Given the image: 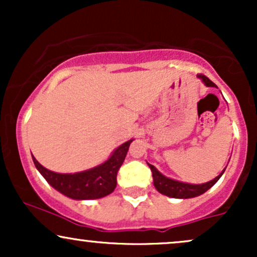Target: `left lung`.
Returning <instances> with one entry per match:
<instances>
[{
  "instance_id": "1",
  "label": "left lung",
  "mask_w": 257,
  "mask_h": 257,
  "mask_svg": "<svg viewBox=\"0 0 257 257\" xmlns=\"http://www.w3.org/2000/svg\"><path fill=\"white\" fill-rule=\"evenodd\" d=\"M197 77L202 79V82L204 83L206 87H216V84L213 83L206 76L204 75H197ZM149 164V167L151 168L152 170V176H153V185H155L156 190L158 191L159 193L164 194V196L172 197V198H180V199H186V198H193V197L200 196L210 187L216 184L219 181V179L222 176V174L225 173V169L220 173V175H217L216 178L210 180V181L204 182V184L194 185V184H187V182H181L178 181V180H174L170 178H167L163 174L159 173L152 164Z\"/></svg>"
}]
</instances>
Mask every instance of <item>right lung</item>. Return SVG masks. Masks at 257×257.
<instances>
[{
    "mask_svg": "<svg viewBox=\"0 0 257 257\" xmlns=\"http://www.w3.org/2000/svg\"><path fill=\"white\" fill-rule=\"evenodd\" d=\"M133 139L117 147L104 163L73 174H60L41 166L32 156L35 167L53 188L76 200L99 199L108 196L117 186V173L124 162Z\"/></svg>",
    "mask_w": 257,
    "mask_h": 257,
    "instance_id": "obj_1",
    "label": "right lung"
}]
</instances>
